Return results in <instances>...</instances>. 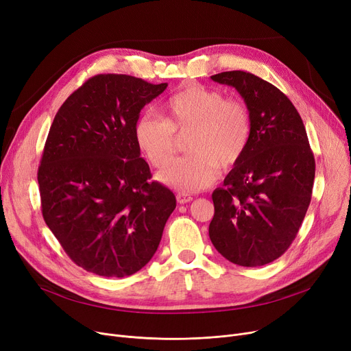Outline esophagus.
Listing matches in <instances>:
<instances>
[{"instance_id": "esophagus-1", "label": "esophagus", "mask_w": 351, "mask_h": 351, "mask_svg": "<svg viewBox=\"0 0 351 351\" xmlns=\"http://www.w3.org/2000/svg\"><path fill=\"white\" fill-rule=\"evenodd\" d=\"M176 199H178L179 204L185 205V204H189V202L193 199V196L189 195V193H185V192H179V193L176 195Z\"/></svg>"}]
</instances>
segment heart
Here are the masks:
<instances>
[{"instance_id": "obj_1", "label": "heart", "mask_w": 351, "mask_h": 351, "mask_svg": "<svg viewBox=\"0 0 351 351\" xmlns=\"http://www.w3.org/2000/svg\"><path fill=\"white\" fill-rule=\"evenodd\" d=\"M142 155L163 168L176 149V135H186L189 155L173 160L159 173L166 185L180 191L204 189L245 155L252 138L249 108L241 99L200 84H188L160 105V117L141 115L134 128Z\"/></svg>"}]
</instances>
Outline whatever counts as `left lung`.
Segmentation results:
<instances>
[{
    "instance_id": "left-lung-1",
    "label": "left lung",
    "mask_w": 351,
    "mask_h": 351,
    "mask_svg": "<svg viewBox=\"0 0 351 351\" xmlns=\"http://www.w3.org/2000/svg\"><path fill=\"white\" fill-rule=\"evenodd\" d=\"M236 88L252 118L245 155L212 193L209 237L229 262L256 267L280 257L302 226L316 162L298 109L280 89L246 71L210 77Z\"/></svg>"
}]
</instances>
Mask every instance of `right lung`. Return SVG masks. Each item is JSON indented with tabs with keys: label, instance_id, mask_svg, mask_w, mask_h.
Masks as SVG:
<instances>
[{
	"label": "right lung",
	"instance_id": "right-lung-1",
	"mask_svg": "<svg viewBox=\"0 0 351 351\" xmlns=\"http://www.w3.org/2000/svg\"><path fill=\"white\" fill-rule=\"evenodd\" d=\"M168 84L99 73L53 118L38 168L41 210L69 259L104 278H125L152 259L176 208L151 180L134 128Z\"/></svg>",
	"mask_w": 351,
	"mask_h": 351
}]
</instances>
